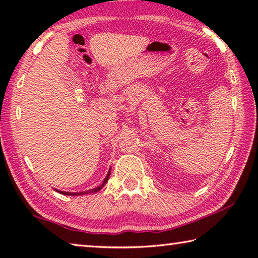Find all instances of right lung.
<instances>
[{"label": "right lung", "instance_id": "obj_1", "mask_svg": "<svg viewBox=\"0 0 258 258\" xmlns=\"http://www.w3.org/2000/svg\"><path fill=\"white\" fill-rule=\"evenodd\" d=\"M109 175H110V171L108 172L107 176H106V178H104V180H103V183H102L101 185H100V186H97V187H94V189L90 190V191H83V192H80V194H77V192H64V191H58V192H60V194H62V195H66V196H81V195H86V194H94V192H98L99 190H101V189H102L103 185L106 184L107 181H108Z\"/></svg>", "mask_w": 258, "mask_h": 258}]
</instances>
